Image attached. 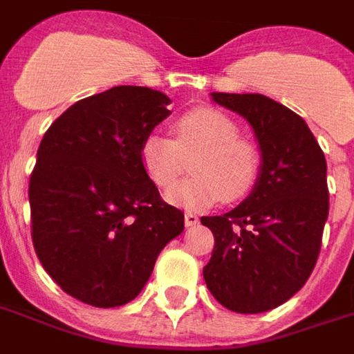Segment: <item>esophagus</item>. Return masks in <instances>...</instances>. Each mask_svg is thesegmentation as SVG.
<instances>
[{
  "instance_id": "1",
  "label": "esophagus",
  "mask_w": 354,
  "mask_h": 354,
  "mask_svg": "<svg viewBox=\"0 0 354 354\" xmlns=\"http://www.w3.org/2000/svg\"><path fill=\"white\" fill-rule=\"evenodd\" d=\"M198 222H199V218L196 216L194 212H187V214H185V225H187V227H192V225H196Z\"/></svg>"
}]
</instances>
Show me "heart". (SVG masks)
I'll use <instances>...</instances> for the list:
<instances>
[{
    "mask_svg": "<svg viewBox=\"0 0 354 354\" xmlns=\"http://www.w3.org/2000/svg\"><path fill=\"white\" fill-rule=\"evenodd\" d=\"M175 138L151 132L140 145L145 174L162 190L171 188L192 161L194 177L167 194L169 201L201 209L246 198L256 187L261 156L241 129L216 108H194L174 123Z\"/></svg>",
    "mask_w": 354,
    "mask_h": 354,
    "instance_id": "1",
    "label": "heart"
}]
</instances>
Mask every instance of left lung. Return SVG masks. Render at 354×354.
Here are the masks:
<instances>
[{
  "label": "left lung",
  "instance_id": "obj_1",
  "mask_svg": "<svg viewBox=\"0 0 354 354\" xmlns=\"http://www.w3.org/2000/svg\"><path fill=\"white\" fill-rule=\"evenodd\" d=\"M256 132L261 169L252 194L222 216H203L214 235L203 278L231 312L261 313L299 291L317 261L328 216L326 160L304 119L259 93H211Z\"/></svg>",
  "mask_w": 354,
  "mask_h": 354
}]
</instances>
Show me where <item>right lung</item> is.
Segmentation results:
<instances>
[{
    "instance_id": "right-lung-1",
    "label": "right lung",
    "mask_w": 354,
    "mask_h": 354,
    "mask_svg": "<svg viewBox=\"0 0 354 354\" xmlns=\"http://www.w3.org/2000/svg\"><path fill=\"white\" fill-rule=\"evenodd\" d=\"M167 95L117 86L82 98L50 124L29 179L37 257L65 293L123 306L185 230L140 160L143 138L171 111Z\"/></svg>"
}]
</instances>
